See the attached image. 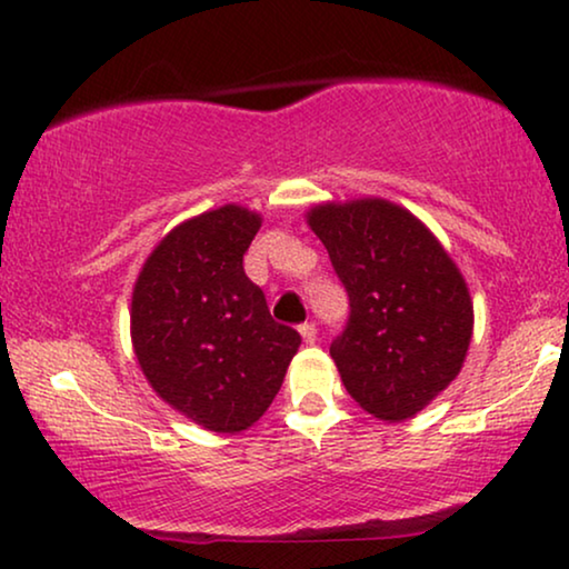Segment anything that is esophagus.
<instances>
[{"mask_svg": "<svg viewBox=\"0 0 569 569\" xmlns=\"http://www.w3.org/2000/svg\"><path fill=\"white\" fill-rule=\"evenodd\" d=\"M300 337H302V341H306V345H313L316 337H318L316 323H302L300 326Z\"/></svg>", "mask_w": 569, "mask_h": 569, "instance_id": "obj_1", "label": "esophagus"}]
</instances>
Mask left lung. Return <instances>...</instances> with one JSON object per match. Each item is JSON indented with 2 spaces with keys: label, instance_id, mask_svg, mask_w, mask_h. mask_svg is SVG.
I'll return each instance as SVG.
<instances>
[{
  "label": "left lung",
  "instance_id": "1",
  "mask_svg": "<svg viewBox=\"0 0 569 569\" xmlns=\"http://www.w3.org/2000/svg\"><path fill=\"white\" fill-rule=\"evenodd\" d=\"M349 295V321L331 341L349 396L386 422H403L463 368L473 302L456 261L409 209L380 197L308 209Z\"/></svg>",
  "mask_w": 569,
  "mask_h": 569
}]
</instances>
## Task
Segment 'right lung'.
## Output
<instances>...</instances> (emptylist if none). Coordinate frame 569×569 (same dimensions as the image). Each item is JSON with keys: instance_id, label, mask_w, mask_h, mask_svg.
Masks as SVG:
<instances>
[{"instance_id": "obj_1", "label": "right lung", "mask_w": 569, "mask_h": 569, "mask_svg": "<svg viewBox=\"0 0 569 569\" xmlns=\"http://www.w3.org/2000/svg\"><path fill=\"white\" fill-rule=\"evenodd\" d=\"M261 214L222 204L176 224L131 292V347L168 407L220 435L259 422L298 355L300 333L277 323L243 253Z\"/></svg>"}]
</instances>
